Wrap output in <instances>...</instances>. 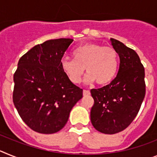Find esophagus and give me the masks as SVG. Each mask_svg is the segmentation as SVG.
I'll list each match as a JSON object with an SVG mask.
<instances>
[{"instance_id":"1","label":"esophagus","mask_w":157,"mask_h":157,"mask_svg":"<svg viewBox=\"0 0 157 157\" xmlns=\"http://www.w3.org/2000/svg\"><path fill=\"white\" fill-rule=\"evenodd\" d=\"M90 91H88V90H84L83 91V95H90Z\"/></svg>"}]
</instances>
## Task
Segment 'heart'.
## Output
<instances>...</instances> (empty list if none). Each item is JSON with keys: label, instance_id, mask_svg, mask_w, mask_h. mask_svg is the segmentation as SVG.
Listing matches in <instances>:
<instances>
[{"label": "heart", "instance_id": "b5f03b06", "mask_svg": "<svg viewBox=\"0 0 157 157\" xmlns=\"http://www.w3.org/2000/svg\"><path fill=\"white\" fill-rule=\"evenodd\" d=\"M73 58H63L61 61L62 69L73 84L80 82L84 69L88 73L87 82L95 81L99 85L111 83L118 71V53L111 46L86 43L73 51Z\"/></svg>", "mask_w": 157, "mask_h": 157}]
</instances>
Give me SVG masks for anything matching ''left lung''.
<instances>
[{"label":"left lung","mask_w":157,"mask_h":157,"mask_svg":"<svg viewBox=\"0 0 157 157\" xmlns=\"http://www.w3.org/2000/svg\"><path fill=\"white\" fill-rule=\"evenodd\" d=\"M119 55V69L116 77L103 88L92 89L94 104L91 122L96 130L106 134L121 132L137 116L145 95L144 68L137 53L111 39Z\"/></svg>","instance_id":"obj_1"}]
</instances>
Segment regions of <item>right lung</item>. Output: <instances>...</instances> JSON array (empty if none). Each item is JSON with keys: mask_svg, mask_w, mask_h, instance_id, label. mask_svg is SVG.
Listing matches in <instances>:
<instances>
[{"mask_svg": "<svg viewBox=\"0 0 157 157\" xmlns=\"http://www.w3.org/2000/svg\"><path fill=\"white\" fill-rule=\"evenodd\" d=\"M73 39H51L22 56L13 76V100L20 118L32 130L50 134L65 126L83 89L69 80L61 67Z\"/></svg>", "mask_w": 157, "mask_h": 157, "instance_id": "add662e5", "label": "right lung"}]
</instances>
